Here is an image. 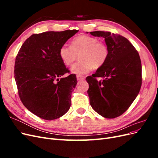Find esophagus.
I'll list each match as a JSON object with an SVG mask.
<instances>
[{
    "instance_id": "obj_1",
    "label": "esophagus",
    "mask_w": 158,
    "mask_h": 158,
    "mask_svg": "<svg viewBox=\"0 0 158 158\" xmlns=\"http://www.w3.org/2000/svg\"><path fill=\"white\" fill-rule=\"evenodd\" d=\"M76 78H77L78 81H80V80H84L85 77L83 76H81V75H77V76H76Z\"/></svg>"
}]
</instances>
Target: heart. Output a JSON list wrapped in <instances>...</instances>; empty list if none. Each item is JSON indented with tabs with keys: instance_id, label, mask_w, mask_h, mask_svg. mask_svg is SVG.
Segmentation results:
<instances>
[{
	"instance_id": "1",
	"label": "heart",
	"mask_w": 158,
	"mask_h": 158,
	"mask_svg": "<svg viewBox=\"0 0 158 158\" xmlns=\"http://www.w3.org/2000/svg\"><path fill=\"white\" fill-rule=\"evenodd\" d=\"M109 55V47L98 38L82 35L71 41L70 46L62 45L59 55L62 62L67 66L73 64L79 55L78 63L73 66V73L82 75L88 73L92 69H99L106 64Z\"/></svg>"
}]
</instances>
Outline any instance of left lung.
Listing matches in <instances>:
<instances>
[{"mask_svg": "<svg viewBox=\"0 0 158 158\" xmlns=\"http://www.w3.org/2000/svg\"><path fill=\"white\" fill-rule=\"evenodd\" d=\"M90 34L105 38L109 55L106 64L85 78L89 84V103L100 115L115 118L127 111L140 92V56L131 43L122 35L101 31Z\"/></svg>", "mask_w": 158, "mask_h": 158, "instance_id": "8db88e82", "label": "left lung"}]
</instances>
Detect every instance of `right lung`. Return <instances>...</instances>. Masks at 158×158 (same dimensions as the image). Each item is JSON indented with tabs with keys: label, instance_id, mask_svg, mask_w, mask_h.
Listing matches in <instances>:
<instances>
[{
	"label": "right lung",
	"instance_id": "add662e5",
	"mask_svg": "<svg viewBox=\"0 0 158 158\" xmlns=\"http://www.w3.org/2000/svg\"><path fill=\"white\" fill-rule=\"evenodd\" d=\"M78 30L46 31L31 35L19 50L14 78L19 97L30 112L45 120H54L67 112L77 80L59 55L60 47ZM61 79H59V78Z\"/></svg>",
	"mask_w": 158,
	"mask_h": 158
}]
</instances>
